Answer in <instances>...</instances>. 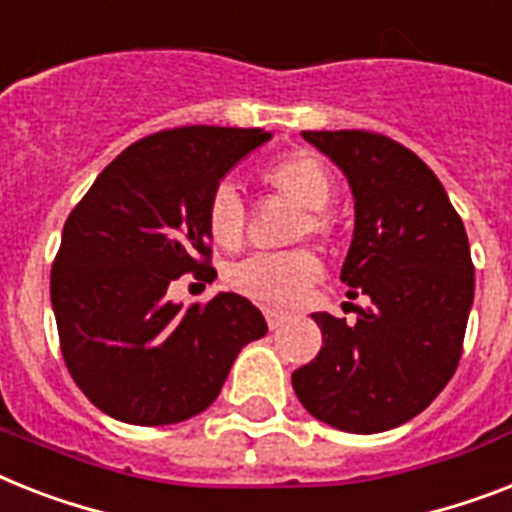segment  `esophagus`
<instances>
[{
    "mask_svg": "<svg viewBox=\"0 0 512 512\" xmlns=\"http://www.w3.org/2000/svg\"><path fill=\"white\" fill-rule=\"evenodd\" d=\"M265 321H268L270 331H276L278 326H284L286 321H289V313H284V310H276V307H265Z\"/></svg>",
    "mask_w": 512,
    "mask_h": 512,
    "instance_id": "esophagus-1",
    "label": "esophagus"
}]
</instances>
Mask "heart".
I'll return each mask as SVG.
<instances>
[{
    "instance_id": "heart-1",
    "label": "heart",
    "mask_w": 512,
    "mask_h": 512,
    "mask_svg": "<svg viewBox=\"0 0 512 512\" xmlns=\"http://www.w3.org/2000/svg\"><path fill=\"white\" fill-rule=\"evenodd\" d=\"M260 184L302 207L294 236L334 234V220L326 205L334 197V176L315 152L297 149L276 157L260 170ZM205 234L220 249H236L244 234V207L234 186L220 184L210 191L205 205ZM321 260L310 249L257 252L228 268V284L244 297L263 305H292L321 278Z\"/></svg>"
}]
</instances>
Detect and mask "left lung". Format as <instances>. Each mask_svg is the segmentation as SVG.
<instances>
[{"label": "left lung", "instance_id": "1", "mask_svg": "<svg viewBox=\"0 0 512 512\" xmlns=\"http://www.w3.org/2000/svg\"><path fill=\"white\" fill-rule=\"evenodd\" d=\"M344 170L355 236L342 265L357 323L315 313L323 347L292 373L299 402L350 434H378L426 410L463 355L473 263L458 210L434 170L373 131H302Z\"/></svg>", "mask_w": 512, "mask_h": 512}]
</instances>
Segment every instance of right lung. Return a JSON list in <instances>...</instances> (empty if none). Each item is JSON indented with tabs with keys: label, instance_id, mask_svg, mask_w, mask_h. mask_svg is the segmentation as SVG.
Returning <instances> with one entry per match:
<instances>
[{
	"label": "right lung",
	"instance_id": "obj_1",
	"mask_svg": "<svg viewBox=\"0 0 512 512\" xmlns=\"http://www.w3.org/2000/svg\"><path fill=\"white\" fill-rule=\"evenodd\" d=\"M263 128L181 126L134 141L65 220L52 307L70 376L91 405L134 426H168L215 402L244 344L268 323L249 299L170 302L184 273L213 281L210 191Z\"/></svg>",
	"mask_w": 512,
	"mask_h": 512
}]
</instances>
